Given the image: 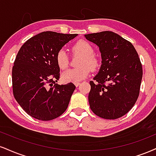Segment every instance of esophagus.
Here are the masks:
<instances>
[{
	"mask_svg": "<svg viewBox=\"0 0 156 156\" xmlns=\"http://www.w3.org/2000/svg\"><path fill=\"white\" fill-rule=\"evenodd\" d=\"M74 84H75V85H76V86H77V87H78V86L80 84V82H76V83H74Z\"/></svg>",
	"mask_w": 156,
	"mask_h": 156,
	"instance_id": "1",
	"label": "esophagus"
}]
</instances>
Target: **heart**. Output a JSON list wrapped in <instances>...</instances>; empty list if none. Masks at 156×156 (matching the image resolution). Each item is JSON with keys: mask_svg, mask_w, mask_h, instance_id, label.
Instances as JSON below:
<instances>
[{"mask_svg": "<svg viewBox=\"0 0 156 156\" xmlns=\"http://www.w3.org/2000/svg\"><path fill=\"white\" fill-rule=\"evenodd\" d=\"M94 48L91 44L85 40H79L72 46V52L75 55L80 56L78 67L70 69L62 75L65 82H79L85 79L89 75L90 70H97L99 67V60L94 54ZM56 62L61 70H65L69 66V59L65 50L60 49L56 55Z\"/></svg>", "mask_w": 156, "mask_h": 156, "instance_id": "1", "label": "heart"}]
</instances>
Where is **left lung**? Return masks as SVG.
I'll list each match as a JSON object with an SVG mask.
<instances>
[{
    "label": "left lung",
    "instance_id": "left-lung-1",
    "mask_svg": "<svg viewBox=\"0 0 156 156\" xmlns=\"http://www.w3.org/2000/svg\"><path fill=\"white\" fill-rule=\"evenodd\" d=\"M87 40L99 47L102 65L89 82V102L95 115L117 119L133 108L140 94L142 65L132 43L111 31L91 33Z\"/></svg>",
    "mask_w": 156,
    "mask_h": 156
}]
</instances>
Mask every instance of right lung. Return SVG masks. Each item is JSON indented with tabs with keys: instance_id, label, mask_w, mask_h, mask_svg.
<instances>
[{
	"instance_id": "1",
	"label": "right lung",
	"mask_w": 156,
	"mask_h": 156,
	"mask_svg": "<svg viewBox=\"0 0 156 156\" xmlns=\"http://www.w3.org/2000/svg\"><path fill=\"white\" fill-rule=\"evenodd\" d=\"M76 36L43 32L28 39L18 51L12 68L13 94L32 117L50 121L67 110L76 86L56 83L60 77L56 55Z\"/></svg>"
}]
</instances>
